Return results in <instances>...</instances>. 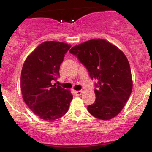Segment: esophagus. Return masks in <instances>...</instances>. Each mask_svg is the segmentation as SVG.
I'll return each mask as SVG.
<instances>
[{"mask_svg":"<svg viewBox=\"0 0 152 152\" xmlns=\"http://www.w3.org/2000/svg\"><path fill=\"white\" fill-rule=\"evenodd\" d=\"M82 93H83V91H74V94L76 96L81 95Z\"/></svg>","mask_w":152,"mask_h":152,"instance_id":"esophagus-1","label":"esophagus"}]
</instances>
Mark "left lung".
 <instances>
[{"label": "left lung", "mask_w": 152, "mask_h": 152, "mask_svg": "<svg viewBox=\"0 0 152 152\" xmlns=\"http://www.w3.org/2000/svg\"><path fill=\"white\" fill-rule=\"evenodd\" d=\"M88 71L94 83L96 100L87 109L94 117L109 120L119 114L132 91L128 59L121 50L103 39H93L69 50Z\"/></svg>", "instance_id": "8db88e82"}]
</instances>
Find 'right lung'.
<instances>
[{
    "instance_id": "obj_1",
    "label": "right lung",
    "mask_w": 152,
    "mask_h": 152,
    "mask_svg": "<svg viewBox=\"0 0 152 152\" xmlns=\"http://www.w3.org/2000/svg\"><path fill=\"white\" fill-rule=\"evenodd\" d=\"M70 48V45L65 43L46 41L27 57L23 66V99L41 119H58L69 110L73 95L69 90L53 85V81L60 76V66Z\"/></svg>"
}]
</instances>
